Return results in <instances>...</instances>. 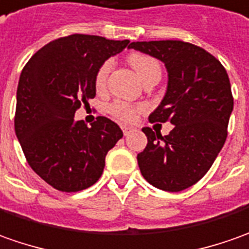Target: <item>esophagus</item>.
Segmentation results:
<instances>
[{
  "label": "esophagus",
  "instance_id": "esophagus-1",
  "mask_svg": "<svg viewBox=\"0 0 249 249\" xmlns=\"http://www.w3.org/2000/svg\"><path fill=\"white\" fill-rule=\"evenodd\" d=\"M123 132H124V135L126 136L128 133L132 132V128H129V126H123Z\"/></svg>",
  "mask_w": 249,
  "mask_h": 249
}]
</instances>
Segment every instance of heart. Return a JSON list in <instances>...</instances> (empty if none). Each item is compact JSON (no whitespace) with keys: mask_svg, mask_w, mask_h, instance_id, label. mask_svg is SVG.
<instances>
[{"mask_svg":"<svg viewBox=\"0 0 249 249\" xmlns=\"http://www.w3.org/2000/svg\"><path fill=\"white\" fill-rule=\"evenodd\" d=\"M129 63L133 67V70L138 73V75L141 77L142 81H144L153 73L161 71L159 62L149 55L132 53L129 56ZM111 67H113V60L108 59L98 69L96 75H95V87L99 90H102L106 87L108 73H110ZM143 108L144 107L141 105H131V103L124 102V100H117L108 106V113L123 123H132V121H135L138 113L142 111Z\"/></svg>","mask_w":249,"mask_h":249,"instance_id":"heart-1","label":"heart"}]
</instances>
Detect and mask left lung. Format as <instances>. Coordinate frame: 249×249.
<instances>
[{"instance_id":"obj_1","label":"left lung","mask_w":249,"mask_h":249,"mask_svg":"<svg viewBox=\"0 0 249 249\" xmlns=\"http://www.w3.org/2000/svg\"><path fill=\"white\" fill-rule=\"evenodd\" d=\"M129 48L161 60L167 93L150 123L174 126L161 136L146 126L147 146L138 154L143 178L165 192H182L208 172L227 138L233 95L225 67L205 49L183 41H142Z\"/></svg>"}]
</instances>
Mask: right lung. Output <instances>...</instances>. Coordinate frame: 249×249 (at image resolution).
I'll list each match as a JSON object with an SVG mask.
<instances>
[{
    "label": "right lung",
    "mask_w": 249,
    "mask_h": 249,
    "mask_svg": "<svg viewBox=\"0 0 249 249\" xmlns=\"http://www.w3.org/2000/svg\"><path fill=\"white\" fill-rule=\"evenodd\" d=\"M128 44L71 34L51 41L23 67L15 132L31 169L59 192H80L96 183L107 151L123 138L107 117H98L88 128L74 114L95 98L99 67Z\"/></svg>",
    "instance_id": "obj_1"
}]
</instances>
